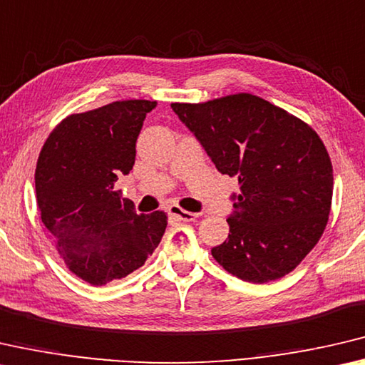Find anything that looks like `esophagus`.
<instances>
[{
    "label": "esophagus",
    "mask_w": 365,
    "mask_h": 365,
    "mask_svg": "<svg viewBox=\"0 0 365 365\" xmlns=\"http://www.w3.org/2000/svg\"><path fill=\"white\" fill-rule=\"evenodd\" d=\"M168 213L171 215V217H175L176 220H179V222H194V220L199 217V213L182 210V208H179L178 205H171L168 208Z\"/></svg>",
    "instance_id": "34e87169"
}]
</instances>
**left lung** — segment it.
I'll return each instance as SVG.
<instances>
[{"instance_id": "left-lung-1", "label": "left lung", "mask_w": 365, "mask_h": 365, "mask_svg": "<svg viewBox=\"0 0 365 365\" xmlns=\"http://www.w3.org/2000/svg\"><path fill=\"white\" fill-rule=\"evenodd\" d=\"M171 108L217 170L239 181L230 235L213 259L250 283L294 270L324 235L331 207L333 168L317 133L250 93Z\"/></svg>"}]
</instances>
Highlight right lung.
<instances>
[{
    "instance_id": "obj_1",
    "label": "right lung",
    "mask_w": 365,
    "mask_h": 365,
    "mask_svg": "<svg viewBox=\"0 0 365 365\" xmlns=\"http://www.w3.org/2000/svg\"><path fill=\"white\" fill-rule=\"evenodd\" d=\"M157 101H113L71 115L48 135L35 170L41 222L64 264L101 286L145 264L166 230V215L137 213L116 190L129 175L143 119Z\"/></svg>"
}]
</instances>
